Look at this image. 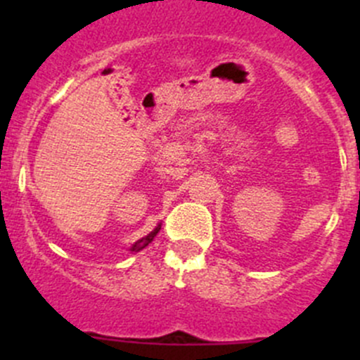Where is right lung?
Here are the masks:
<instances>
[{
	"mask_svg": "<svg viewBox=\"0 0 360 360\" xmlns=\"http://www.w3.org/2000/svg\"><path fill=\"white\" fill-rule=\"evenodd\" d=\"M160 228H162V223H158L157 226H155V230L153 231H150V233L146 235V237H143V238H139V240H136L134 242L132 245H130V252H139V250H143L144 248H146L148 244H151V242H153V238L157 237V233L160 231Z\"/></svg>",
	"mask_w": 360,
	"mask_h": 360,
	"instance_id": "right-lung-1",
	"label": "right lung"
}]
</instances>
